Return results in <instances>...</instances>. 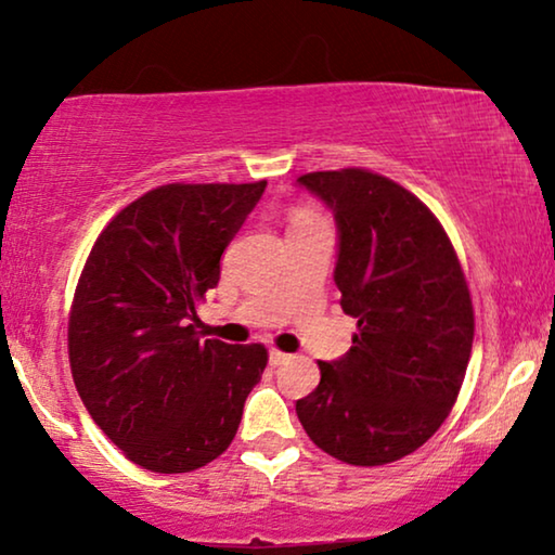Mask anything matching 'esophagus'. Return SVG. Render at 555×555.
<instances>
[{"instance_id":"esophagus-1","label":"esophagus","mask_w":555,"mask_h":555,"mask_svg":"<svg viewBox=\"0 0 555 555\" xmlns=\"http://www.w3.org/2000/svg\"><path fill=\"white\" fill-rule=\"evenodd\" d=\"M291 359H293L291 353L278 351V348H270V363H272V366H283V363H287Z\"/></svg>"}]
</instances>
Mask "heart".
Masks as SVG:
<instances>
[{"label": "heart", "mask_w": 555, "mask_h": 555, "mask_svg": "<svg viewBox=\"0 0 555 555\" xmlns=\"http://www.w3.org/2000/svg\"><path fill=\"white\" fill-rule=\"evenodd\" d=\"M295 219H310V215H308V211H298V215H295Z\"/></svg>", "instance_id": "heart-1"}]
</instances>
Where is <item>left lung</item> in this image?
Segmentation results:
<instances>
[{"mask_svg":"<svg viewBox=\"0 0 555 555\" xmlns=\"http://www.w3.org/2000/svg\"><path fill=\"white\" fill-rule=\"evenodd\" d=\"M333 211L340 308L353 346L318 361L321 384L295 412L348 465L397 462L427 442L457 401L473 351V300L437 217L404 186L363 169L298 179Z\"/></svg>","mask_w":555,"mask_h":555,"instance_id":"8db88e82","label":"left lung"}]
</instances>
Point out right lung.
<instances>
[{
    "mask_svg": "<svg viewBox=\"0 0 555 555\" xmlns=\"http://www.w3.org/2000/svg\"><path fill=\"white\" fill-rule=\"evenodd\" d=\"M257 184H166L120 209L75 291L67 348L82 404L151 473H192L237 435L268 366L260 344L202 340L196 302L260 202Z\"/></svg>",
    "mask_w": 555,
    "mask_h": 555,
    "instance_id": "obj_1",
    "label": "right lung"
}]
</instances>
